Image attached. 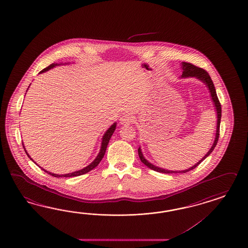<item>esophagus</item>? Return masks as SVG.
<instances>
[{"label":"esophagus","instance_id":"1","mask_svg":"<svg viewBox=\"0 0 248 248\" xmlns=\"http://www.w3.org/2000/svg\"><path fill=\"white\" fill-rule=\"evenodd\" d=\"M119 121H120L121 124H129L134 121V116L130 114H123Z\"/></svg>","mask_w":248,"mask_h":248}]
</instances>
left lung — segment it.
Instances as JSON below:
<instances>
[{
  "label": "left lung",
  "instance_id": "1",
  "mask_svg": "<svg viewBox=\"0 0 248 248\" xmlns=\"http://www.w3.org/2000/svg\"><path fill=\"white\" fill-rule=\"evenodd\" d=\"M181 67H182V75H181V78H198L199 80H201V82H203L209 90L210 92V96H211V99L212 102L214 104L215 109H216V112H217V130H216V137H215L214 142L212 144L211 148L209 149L207 154L201 159V161H198L195 165H193L192 167L188 168L187 170H165V169H162V168L157 167L154 164H152L151 162L144 158L143 154L141 153V147H139L138 149V154H139V157L141 159V161L146 165L148 168H150L151 170H154L155 171H158V172H161V173H186L187 171L193 170L195 168L197 167L201 161H204L207 157H208L209 154H211L213 152L217 141H218V137H219V127H220V121H221V105L219 103V100L217 98V92H216V88H215L214 84H213V81L210 78L208 72L204 69H202L201 67H196L194 65H192L191 63H187V62H182L181 63Z\"/></svg>",
  "mask_w": 248,
  "mask_h": 248
}]
</instances>
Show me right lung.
<instances>
[{
    "mask_svg": "<svg viewBox=\"0 0 248 248\" xmlns=\"http://www.w3.org/2000/svg\"><path fill=\"white\" fill-rule=\"evenodd\" d=\"M65 64H67V63H65ZM59 65H61V64H58V63H56V64H51V65H49L48 67H46V68H44L43 70H41L40 73H43V72H46L47 70H49V69H51V68H53L54 67H56V66H59ZM115 128H116V123H114L113 124L110 128H108L107 129V132L105 133V134L103 135V138H102V142H101V147L100 151H99V153H98V155L96 156V158L94 159V161H92L89 165H87V167L84 168V169H82V170H77V171H74V172H71V173H67V174H55V173H51V172H49V171H47L46 170H44V169H42L45 172H47V174L52 175L54 177H57V178H60V177H77V176H80V175L86 174L87 173L88 171H90V170H92L93 169L96 167L98 164H99V162H100L101 160L103 159V157H104V155L106 154V151H107V145H108V142L110 141V138L112 137V135L114 134V130H115ZM22 145H23V149H24V151H25V153L28 155V157L31 160V161H34L31 157H30V155L27 153V151H26V149L24 147V144H23V142H22ZM36 163V162H35Z\"/></svg>",
    "mask_w": 248,
    "mask_h": 248,
    "instance_id": "right-lung-1",
    "label": "right lung"
}]
</instances>
